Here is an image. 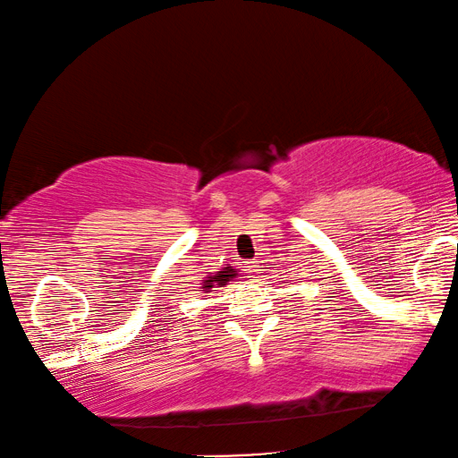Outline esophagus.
I'll use <instances>...</instances> for the list:
<instances>
[{"instance_id": "obj_1", "label": "esophagus", "mask_w": 458, "mask_h": 458, "mask_svg": "<svg viewBox=\"0 0 458 458\" xmlns=\"http://www.w3.org/2000/svg\"><path fill=\"white\" fill-rule=\"evenodd\" d=\"M245 270H247L251 276H256L258 272H259V264H258V262H245Z\"/></svg>"}]
</instances>
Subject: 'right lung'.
Returning <instances> with one entry per match:
<instances>
[{"mask_svg":"<svg viewBox=\"0 0 458 458\" xmlns=\"http://www.w3.org/2000/svg\"><path fill=\"white\" fill-rule=\"evenodd\" d=\"M239 272H241L239 268H233L230 264L222 266L217 272H207V276H202L200 292L209 293L213 287H225L230 281H234L236 276H239Z\"/></svg>","mask_w":458,"mask_h":458,"instance_id":"add662e5","label":"right lung"}]
</instances>
